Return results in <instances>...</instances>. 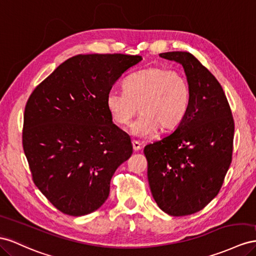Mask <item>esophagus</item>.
<instances>
[{"mask_svg":"<svg viewBox=\"0 0 256 256\" xmlns=\"http://www.w3.org/2000/svg\"><path fill=\"white\" fill-rule=\"evenodd\" d=\"M132 148L134 152H139L141 150V144L138 141H132Z\"/></svg>","mask_w":256,"mask_h":256,"instance_id":"obj_1","label":"esophagus"}]
</instances>
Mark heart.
Segmentation results:
<instances>
[{
	"label": "heart",
	"mask_w": 256,
	"mask_h": 256,
	"mask_svg": "<svg viewBox=\"0 0 256 256\" xmlns=\"http://www.w3.org/2000/svg\"><path fill=\"white\" fill-rule=\"evenodd\" d=\"M125 92L111 89L106 96V108L117 126H127L139 111L131 127L136 136L171 131L188 112L192 89L185 75L176 70L152 66L138 71L124 82Z\"/></svg>",
	"instance_id": "b5f03b06"
}]
</instances>
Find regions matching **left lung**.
<instances>
[{
  "label": "left lung",
  "mask_w": 256,
  "mask_h": 256,
  "mask_svg": "<svg viewBox=\"0 0 256 256\" xmlns=\"http://www.w3.org/2000/svg\"><path fill=\"white\" fill-rule=\"evenodd\" d=\"M182 64L192 100L174 132L146 145L148 178L160 208L172 216L204 209L222 188L232 154L234 124L222 86L188 52L160 54Z\"/></svg>",
  "instance_id": "left-lung-1"
}]
</instances>
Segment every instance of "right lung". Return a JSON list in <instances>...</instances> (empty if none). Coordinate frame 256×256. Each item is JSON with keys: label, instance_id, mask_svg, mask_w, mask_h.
<instances>
[{"label": "right lung", "instance_id": "right-lung-1", "mask_svg": "<svg viewBox=\"0 0 256 256\" xmlns=\"http://www.w3.org/2000/svg\"><path fill=\"white\" fill-rule=\"evenodd\" d=\"M141 56L78 54L34 89L24 116L22 145L34 184L62 213L98 210L116 169L132 154L114 125L106 96Z\"/></svg>", "mask_w": 256, "mask_h": 256}]
</instances>
